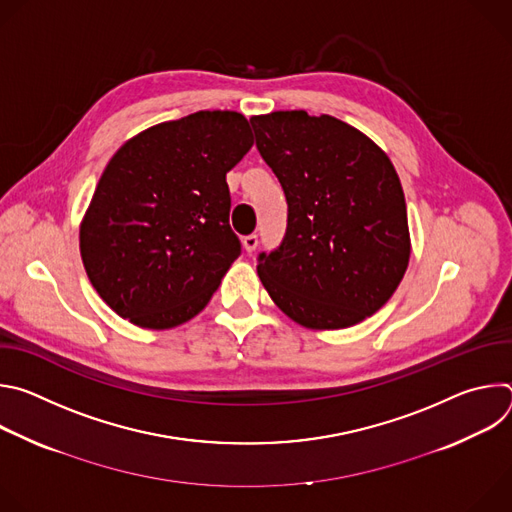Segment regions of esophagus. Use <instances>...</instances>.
Returning <instances> with one entry per match:
<instances>
[{"instance_id": "1", "label": "esophagus", "mask_w": 512, "mask_h": 512, "mask_svg": "<svg viewBox=\"0 0 512 512\" xmlns=\"http://www.w3.org/2000/svg\"><path fill=\"white\" fill-rule=\"evenodd\" d=\"M257 245H259L257 235H247V237L243 239V247H245V251H247V253H253V251L257 249Z\"/></svg>"}]
</instances>
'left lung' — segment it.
<instances>
[{
    "label": "left lung",
    "mask_w": 512,
    "mask_h": 512,
    "mask_svg": "<svg viewBox=\"0 0 512 512\" xmlns=\"http://www.w3.org/2000/svg\"><path fill=\"white\" fill-rule=\"evenodd\" d=\"M257 150L287 200L281 245L257 273L275 306L312 330L348 328L381 310L411 243L399 176L375 141L306 111L251 117Z\"/></svg>",
    "instance_id": "8db88e82"
}]
</instances>
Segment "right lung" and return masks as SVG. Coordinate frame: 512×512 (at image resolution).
<instances>
[{
    "label": "right lung",
    "instance_id": "right-lung-1",
    "mask_svg": "<svg viewBox=\"0 0 512 512\" xmlns=\"http://www.w3.org/2000/svg\"><path fill=\"white\" fill-rule=\"evenodd\" d=\"M251 145L235 111H198L121 145L81 225L83 265L113 312L166 330L208 304L241 255L227 172Z\"/></svg>",
    "mask_w": 512,
    "mask_h": 512
}]
</instances>
